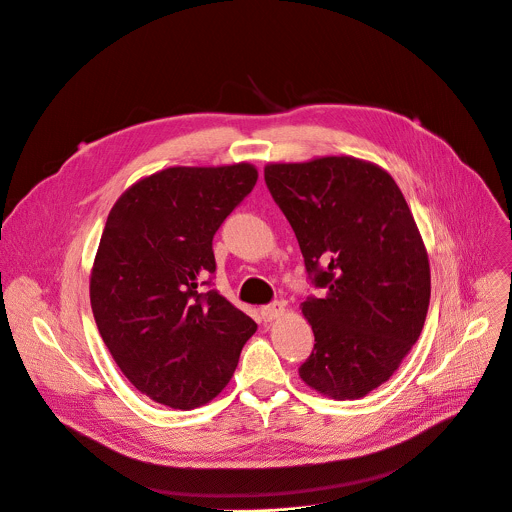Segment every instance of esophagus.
<instances>
[{
    "instance_id": "esophagus-1",
    "label": "esophagus",
    "mask_w": 512,
    "mask_h": 512,
    "mask_svg": "<svg viewBox=\"0 0 512 512\" xmlns=\"http://www.w3.org/2000/svg\"><path fill=\"white\" fill-rule=\"evenodd\" d=\"M260 313H262V319H264V321H274V319H278L282 313H285V305H282V303H274V305L262 307Z\"/></svg>"
}]
</instances>
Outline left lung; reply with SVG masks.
I'll use <instances>...</instances> for the list:
<instances>
[{
  "mask_svg": "<svg viewBox=\"0 0 512 512\" xmlns=\"http://www.w3.org/2000/svg\"><path fill=\"white\" fill-rule=\"evenodd\" d=\"M264 181L325 289L301 303L315 348L299 376L329 399H362L399 370L425 325L431 270L415 217L382 166L346 154L270 162Z\"/></svg>",
  "mask_w": 512,
  "mask_h": 512,
  "instance_id": "8db88e82",
  "label": "left lung"
}]
</instances>
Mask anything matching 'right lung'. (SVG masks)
<instances>
[{"label": "right lung", "instance_id": "add662e5", "mask_svg": "<svg viewBox=\"0 0 512 512\" xmlns=\"http://www.w3.org/2000/svg\"><path fill=\"white\" fill-rule=\"evenodd\" d=\"M250 162L170 166L111 207L89 278L97 329L124 376L170 409L207 405L232 380L256 323L217 291L213 236L254 189Z\"/></svg>", "mask_w": 512, "mask_h": 512}]
</instances>
